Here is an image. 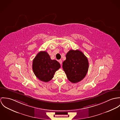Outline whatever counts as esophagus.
<instances>
[{
    "label": "esophagus",
    "mask_w": 120,
    "mask_h": 120,
    "mask_svg": "<svg viewBox=\"0 0 120 120\" xmlns=\"http://www.w3.org/2000/svg\"><path fill=\"white\" fill-rule=\"evenodd\" d=\"M58 62H59V63L62 65V60L61 59L59 60H58Z\"/></svg>",
    "instance_id": "1"
}]
</instances>
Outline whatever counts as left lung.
<instances>
[{
    "mask_svg": "<svg viewBox=\"0 0 120 120\" xmlns=\"http://www.w3.org/2000/svg\"><path fill=\"white\" fill-rule=\"evenodd\" d=\"M66 57V60L63 63V68L67 77L72 83H77L84 79L87 73L88 59L78 50H70L67 53Z\"/></svg>",
    "mask_w": 120,
    "mask_h": 120,
    "instance_id": "obj_1",
    "label": "left lung"
}]
</instances>
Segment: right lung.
I'll list each match as a JSON object with an SVG mask.
<instances>
[{"label":"right lung","mask_w":120,"mask_h":120,"mask_svg":"<svg viewBox=\"0 0 120 120\" xmlns=\"http://www.w3.org/2000/svg\"><path fill=\"white\" fill-rule=\"evenodd\" d=\"M60 64L52 60L45 51H41L34 59L32 68L35 76L40 80L48 82L53 77L56 71L60 68Z\"/></svg>","instance_id":"obj_1"}]
</instances>
